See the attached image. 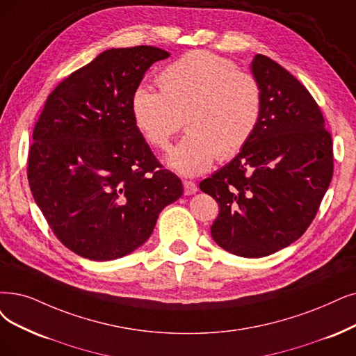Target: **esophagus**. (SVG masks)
<instances>
[{"label": "esophagus", "instance_id": "34e87169", "mask_svg": "<svg viewBox=\"0 0 356 356\" xmlns=\"http://www.w3.org/2000/svg\"><path fill=\"white\" fill-rule=\"evenodd\" d=\"M182 184H184V194H186V195H191V194L197 193L198 188H197V184L194 181L186 179Z\"/></svg>", "mask_w": 356, "mask_h": 356}]
</instances>
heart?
<instances>
[{"instance_id": "heart-1", "label": "heart", "mask_w": 356, "mask_h": 356, "mask_svg": "<svg viewBox=\"0 0 356 356\" xmlns=\"http://www.w3.org/2000/svg\"><path fill=\"white\" fill-rule=\"evenodd\" d=\"M158 84L161 93L145 86L134 90L131 113L147 143L162 150L186 120L188 133L166 158L182 175L203 174L218 158H234L257 130L261 86L231 60L193 51L165 67Z\"/></svg>"}]
</instances>
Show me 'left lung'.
I'll list each match as a JSON object with an SVG mask.
<instances>
[{"instance_id": "8db88e82", "label": "left lung", "mask_w": 356, "mask_h": 356, "mask_svg": "<svg viewBox=\"0 0 356 356\" xmlns=\"http://www.w3.org/2000/svg\"><path fill=\"white\" fill-rule=\"evenodd\" d=\"M263 92L257 130L200 190L219 203L211 238L241 257L291 245L314 220L333 177V141L314 97L288 70L257 54Z\"/></svg>"}]
</instances>
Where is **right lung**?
I'll use <instances>...</instances> for the list:
<instances>
[{"instance_id":"add662e5","label":"right lung","mask_w":356,"mask_h":356,"mask_svg":"<svg viewBox=\"0 0 356 356\" xmlns=\"http://www.w3.org/2000/svg\"><path fill=\"white\" fill-rule=\"evenodd\" d=\"M168 56L146 45L104 51L65 77L40 111L27 179L54 235L80 257L130 254L182 195L181 179L156 159L131 113L147 68Z\"/></svg>"}]
</instances>
